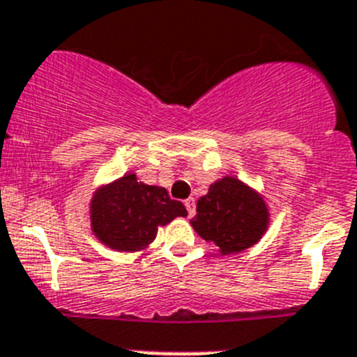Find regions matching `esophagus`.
Wrapping results in <instances>:
<instances>
[{
    "label": "esophagus",
    "mask_w": 357,
    "mask_h": 357,
    "mask_svg": "<svg viewBox=\"0 0 357 357\" xmlns=\"http://www.w3.org/2000/svg\"><path fill=\"white\" fill-rule=\"evenodd\" d=\"M185 209H188V214L189 216H195V211H197V202H195V198H188V200L184 202Z\"/></svg>",
    "instance_id": "obj_1"
}]
</instances>
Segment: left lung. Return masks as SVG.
Returning <instances> with one entry per match:
<instances>
[{
  "instance_id": "obj_1",
  "label": "left lung",
  "mask_w": 357,
  "mask_h": 357,
  "mask_svg": "<svg viewBox=\"0 0 357 357\" xmlns=\"http://www.w3.org/2000/svg\"><path fill=\"white\" fill-rule=\"evenodd\" d=\"M191 225L202 239L214 243L222 255L238 254L263 238L270 225V213L255 189L236 176H223L197 202V216Z\"/></svg>"
}]
</instances>
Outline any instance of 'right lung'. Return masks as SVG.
Instances as JSON below:
<instances>
[{
	"label": "right lung",
	"instance_id": "right-lung-1",
	"mask_svg": "<svg viewBox=\"0 0 357 357\" xmlns=\"http://www.w3.org/2000/svg\"><path fill=\"white\" fill-rule=\"evenodd\" d=\"M94 236L118 252H141L157 236L159 227L176 216H188L182 202L172 200L160 185L137 182L135 173L102 185L91 198Z\"/></svg>",
	"mask_w": 357,
	"mask_h": 357
}]
</instances>
